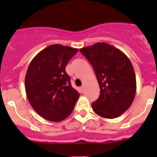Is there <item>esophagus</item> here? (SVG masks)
Wrapping results in <instances>:
<instances>
[{"label":"esophagus","instance_id":"1","mask_svg":"<svg viewBox=\"0 0 157 157\" xmlns=\"http://www.w3.org/2000/svg\"><path fill=\"white\" fill-rule=\"evenodd\" d=\"M80 89H81L82 91L84 92V90H85V86H84V85H83V86H81V88H80Z\"/></svg>","mask_w":157,"mask_h":157}]
</instances>
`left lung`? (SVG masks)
I'll return each mask as SVG.
<instances>
[{
	"label": "left lung",
	"instance_id": "1",
	"mask_svg": "<svg viewBox=\"0 0 157 157\" xmlns=\"http://www.w3.org/2000/svg\"><path fill=\"white\" fill-rule=\"evenodd\" d=\"M93 66L100 94L92 103L95 113L115 118L131 106L136 93V77L129 58L121 51L105 42L80 49Z\"/></svg>",
	"mask_w": 157,
	"mask_h": 157
}]
</instances>
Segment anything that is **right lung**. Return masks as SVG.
Listing matches in <instances>:
<instances>
[{"instance_id":"add662e5","label":"right lung","mask_w":157,"mask_h":157,"mask_svg":"<svg viewBox=\"0 0 157 157\" xmlns=\"http://www.w3.org/2000/svg\"><path fill=\"white\" fill-rule=\"evenodd\" d=\"M78 52L64 45H49L30 62L25 89L30 105L40 116L51 121L65 119L74 110L80 94L72 87L65 67Z\"/></svg>"}]
</instances>
